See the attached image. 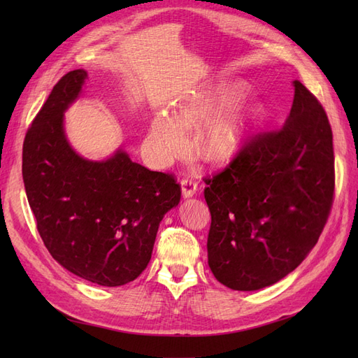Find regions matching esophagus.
Instances as JSON below:
<instances>
[{
	"label": "esophagus",
	"mask_w": 358,
	"mask_h": 358,
	"mask_svg": "<svg viewBox=\"0 0 358 358\" xmlns=\"http://www.w3.org/2000/svg\"><path fill=\"white\" fill-rule=\"evenodd\" d=\"M180 187H182V196H183V199L194 197V196H196L197 189H199L197 183L194 182L192 179H183L180 182Z\"/></svg>",
	"instance_id": "34e87169"
}]
</instances>
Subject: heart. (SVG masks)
<instances>
[{
    "label": "heart",
    "instance_id": "obj_1",
    "mask_svg": "<svg viewBox=\"0 0 358 358\" xmlns=\"http://www.w3.org/2000/svg\"><path fill=\"white\" fill-rule=\"evenodd\" d=\"M241 83H222L178 106L175 113L158 110L150 119L149 149L169 161L187 148V131L199 129L196 149L201 158L224 162L241 152L259 121V109L241 96Z\"/></svg>",
    "mask_w": 358,
    "mask_h": 358
}]
</instances>
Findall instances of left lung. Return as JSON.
I'll use <instances>...</instances> for the list:
<instances>
[{
    "label": "left lung",
    "instance_id": "8db88e82",
    "mask_svg": "<svg viewBox=\"0 0 358 358\" xmlns=\"http://www.w3.org/2000/svg\"><path fill=\"white\" fill-rule=\"evenodd\" d=\"M204 182L213 276L237 291L279 282L317 245L330 213L334 157L326 112L296 80L284 127L252 138Z\"/></svg>",
    "mask_w": 358,
    "mask_h": 358
}]
</instances>
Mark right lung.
I'll use <instances>...</instances> for the list:
<instances>
[{
	"mask_svg": "<svg viewBox=\"0 0 358 358\" xmlns=\"http://www.w3.org/2000/svg\"><path fill=\"white\" fill-rule=\"evenodd\" d=\"M88 71L53 86L28 129L22 176L48 251L73 275L103 287L134 280L150 262L159 222L180 201L175 178L131 161L121 146L106 159L76 152L64 113L82 95Z\"/></svg>",
	"mask_w": 358,
	"mask_h": 358,
	"instance_id": "add662e5",
	"label": "right lung"
}]
</instances>
